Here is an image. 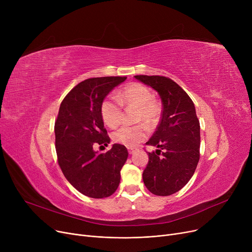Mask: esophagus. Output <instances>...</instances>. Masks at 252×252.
Returning <instances> with one entry per match:
<instances>
[{
	"label": "esophagus",
	"instance_id": "obj_1",
	"mask_svg": "<svg viewBox=\"0 0 252 252\" xmlns=\"http://www.w3.org/2000/svg\"><path fill=\"white\" fill-rule=\"evenodd\" d=\"M127 150H128L129 154H133L135 152V148H127Z\"/></svg>",
	"mask_w": 252,
	"mask_h": 252
}]
</instances>
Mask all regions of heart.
<instances>
[{
  "label": "heart",
  "instance_id": "1",
  "mask_svg": "<svg viewBox=\"0 0 252 252\" xmlns=\"http://www.w3.org/2000/svg\"><path fill=\"white\" fill-rule=\"evenodd\" d=\"M114 97L105 98L100 106V113L106 126L113 127L121 123L123 110L121 103L126 106L138 107L137 122H145L154 126L160 117V106L153 99L151 91L142 84L134 83L126 86ZM148 135V126L145 124L137 126H122L112 131L111 138L115 143L126 147H135Z\"/></svg>",
  "mask_w": 252,
  "mask_h": 252
}]
</instances>
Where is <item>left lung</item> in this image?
<instances>
[{
    "instance_id": "obj_1",
    "label": "left lung",
    "mask_w": 252,
    "mask_h": 252,
    "mask_svg": "<svg viewBox=\"0 0 252 252\" xmlns=\"http://www.w3.org/2000/svg\"><path fill=\"white\" fill-rule=\"evenodd\" d=\"M135 78L155 90L162 102L160 123L146 143L158 149L148 152L143 181L152 194L168 196L180 191L195 173L200 157L199 121L191 98L170 78L158 75H135Z\"/></svg>"
}]
</instances>
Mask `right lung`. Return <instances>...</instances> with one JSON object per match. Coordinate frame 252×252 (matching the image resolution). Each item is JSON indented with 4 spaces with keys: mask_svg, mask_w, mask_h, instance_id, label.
<instances>
[{
    "mask_svg": "<svg viewBox=\"0 0 252 252\" xmlns=\"http://www.w3.org/2000/svg\"><path fill=\"white\" fill-rule=\"evenodd\" d=\"M126 76L86 79L63 99L55 122L58 163L64 177L82 194L91 198L111 196L121 182V169L128 152L124 145L113 144L99 153L95 146H108L110 138L100 113L102 101Z\"/></svg>",
    "mask_w": 252,
    "mask_h": 252,
    "instance_id": "right-lung-1",
    "label": "right lung"
}]
</instances>
